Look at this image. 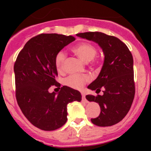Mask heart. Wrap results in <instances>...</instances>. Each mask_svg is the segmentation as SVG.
I'll return each mask as SVG.
<instances>
[{
  "instance_id": "b5f03b06",
  "label": "heart",
  "mask_w": 151,
  "mask_h": 151,
  "mask_svg": "<svg viewBox=\"0 0 151 151\" xmlns=\"http://www.w3.org/2000/svg\"><path fill=\"white\" fill-rule=\"evenodd\" d=\"M91 61H94V60H95V55H94V54L93 56H92L91 59Z\"/></svg>"
}]
</instances>
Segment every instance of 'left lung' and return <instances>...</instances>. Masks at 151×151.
<instances>
[{
  "label": "left lung",
  "mask_w": 151,
  "mask_h": 151,
  "mask_svg": "<svg viewBox=\"0 0 151 151\" xmlns=\"http://www.w3.org/2000/svg\"><path fill=\"white\" fill-rule=\"evenodd\" d=\"M66 45L63 35L41 34L25 45L14 64L19 106L28 120L41 130L62 127L67 121L68 104L82 100L78 91L61 87L55 80L57 56ZM52 85L57 88L50 92Z\"/></svg>",
  "instance_id": "left-lung-1"
}]
</instances>
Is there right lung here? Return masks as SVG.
<instances>
[{
	"label": "right lung",
	"instance_id": "right-lung-1",
	"mask_svg": "<svg viewBox=\"0 0 151 151\" xmlns=\"http://www.w3.org/2000/svg\"><path fill=\"white\" fill-rule=\"evenodd\" d=\"M76 35L97 44L104 56L98 76L88 86L94 91L86 95V99L101 107L99 116L91 122L102 127L115 125L127 114L134 99L132 55L128 47L113 36L97 32Z\"/></svg>",
	"mask_w": 151,
	"mask_h": 151
}]
</instances>
